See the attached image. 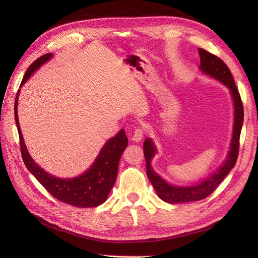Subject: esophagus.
I'll list each match as a JSON object with an SVG mask.
<instances>
[{"label":"esophagus","mask_w":258,"mask_h":258,"mask_svg":"<svg viewBox=\"0 0 258 258\" xmlns=\"http://www.w3.org/2000/svg\"><path fill=\"white\" fill-rule=\"evenodd\" d=\"M143 136H144L143 130L140 128V127H137V128H135V131H134V135L132 137V140L135 141V142H139L140 140H142Z\"/></svg>","instance_id":"obj_1"}]
</instances>
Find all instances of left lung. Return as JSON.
<instances>
[{"instance_id":"8db88e82","label":"left lung","mask_w":258,"mask_h":258,"mask_svg":"<svg viewBox=\"0 0 258 258\" xmlns=\"http://www.w3.org/2000/svg\"><path fill=\"white\" fill-rule=\"evenodd\" d=\"M200 54V70L216 79L226 86L231 93L233 105H234V122L231 143H230V150L226 160L223 164L216 169L209 177L202 181L197 185L191 186H175L167 183L163 178L152 168V160L157 154V148L151 138H146L143 143V152L146 161V173L150 179L152 185L159 198L169 204H180V203L196 202L207 198L211 195L215 188L218 187L222 181L226 178V175L230 172L237 160L238 148H239V137L243 122V108L240 99V95L234 83L233 76L230 72L227 64L218 56L207 52L204 49L199 48Z\"/></svg>"}]
</instances>
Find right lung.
Instances as JSON below:
<instances>
[{"label": "right lung", "mask_w": 258, "mask_h": 258, "mask_svg": "<svg viewBox=\"0 0 258 258\" xmlns=\"http://www.w3.org/2000/svg\"><path fill=\"white\" fill-rule=\"evenodd\" d=\"M52 53H47L31 63L26 71L21 87L29 79L40 66L51 59ZM20 90L15 101V118L20 136V146L24 163L36 180L48 192L58 201L78 208L96 207L104 203L116 182L120 158L127 146L128 140L124 130L119 131L115 137L108 139L102 146L97 158L91 167L83 174L72 179L56 178L40 168L27 151L18 117V99Z\"/></svg>", "instance_id": "add662e5"}]
</instances>
